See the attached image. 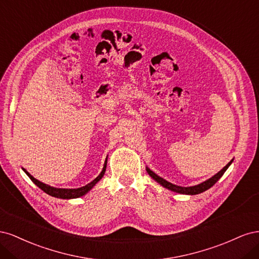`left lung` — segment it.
Returning <instances> with one entry per match:
<instances>
[{
  "mask_svg": "<svg viewBox=\"0 0 259 259\" xmlns=\"http://www.w3.org/2000/svg\"><path fill=\"white\" fill-rule=\"evenodd\" d=\"M233 160H231L227 165L218 171V173L216 175H214L213 177H210L209 179L205 180V182H203L197 186H192V187H182V186H177V185H174L171 184L169 182H167V180H165L164 178L160 177L159 175H156L155 173H153V171L149 168V167H146L148 174L150 175L156 183H159L161 186H163L164 188H166V189L170 190V191H174V192H177V193H182V194H190V195H194V194H199L201 192H204L206 191L207 189H209L210 187H213L217 182L218 179L221 178L225 171L227 170V168H228L230 166V164L232 163Z\"/></svg>",
  "mask_w": 259,
  "mask_h": 259,
  "instance_id": "left-lung-1",
  "label": "left lung"
}]
</instances>
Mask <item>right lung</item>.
<instances>
[{
	"mask_svg": "<svg viewBox=\"0 0 259 259\" xmlns=\"http://www.w3.org/2000/svg\"><path fill=\"white\" fill-rule=\"evenodd\" d=\"M106 167H107V159L105 161L104 167H103V170H101V173L95 179H94L93 182H91L90 184H88V185L84 186V187H81V188H76V189H65V188L51 187L49 185L41 183L40 180L35 179L33 176H31L25 168H22V169L29 176V178L32 180V182L38 188H40V189H42L45 193H48V194H50V195H52V197H55V198H59V199H75V198H80V197H82V195L88 193L92 189V188L95 186L101 178L104 177L105 171H106Z\"/></svg>",
	"mask_w": 259,
	"mask_h": 259,
	"instance_id": "add662e5",
	"label": "right lung"
}]
</instances>
